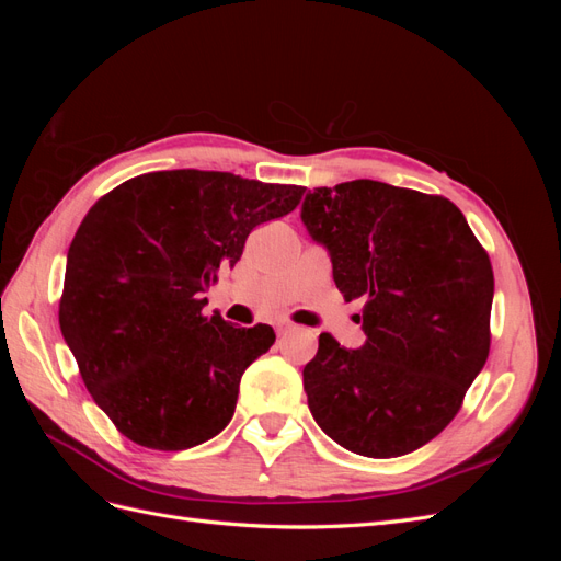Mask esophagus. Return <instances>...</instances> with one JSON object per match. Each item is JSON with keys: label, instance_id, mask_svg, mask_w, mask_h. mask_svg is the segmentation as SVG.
Wrapping results in <instances>:
<instances>
[{"label": "esophagus", "instance_id": "34e87169", "mask_svg": "<svg viewBox=\"0 0 561 561\" xmlns=\"http://www.w3.org/2000/svg\"><path fill=\"white\" fill-rule=\"evenodd\" d=\"M276 330H278V334L283 336V334H287V332H293V330H295V325H290V322H280V325H278Z\"/></svg>", "mask_w": 561, "mask_h": 561}]
</instances>
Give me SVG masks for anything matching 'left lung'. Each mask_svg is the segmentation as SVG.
I'll return each mask as SVG.
<instances>
[{"mask_svg":"<svg viewBox=\"0 0 561 561\" xmlns=\"http://www.w3.org/2000/svg\"><path fill=\"white\" fill-rule=\"evenodd\" d=\"M301 222L328 250L365 344L320 334L304 367L309 410L344 449L390 458L447 428L489 355L494 271L463 213L375 180L316 186Z\"/></svg>","mask_w":561,"mask_h":561,"instance_id":"left-lung-1","label":"left lung"}]
</instances>
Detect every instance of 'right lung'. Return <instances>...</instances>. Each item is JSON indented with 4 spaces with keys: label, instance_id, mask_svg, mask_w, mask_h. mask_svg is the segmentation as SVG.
Wrapping results in <instances>:
<instances>
[{
    "label": "right lung",
    "instance_id": "right-lung-1",
    "mask_svg": "<svg viewBox=\"0 0 561 561\" xmlns=\"http://www.w3.org/2000/svg\"><path fill=\"white\" fill-rule=\"evenodd\" d=\"M304 186L215 171L118 184L67 250L60 332L95 404L133 443L182 451L222 433L243 371L276 342L268 325L206 318L217 271L248 233L297 208Z\"/></svg>",
    "mask_w": 561,
    "mask_h": 561
}]
</instances>
